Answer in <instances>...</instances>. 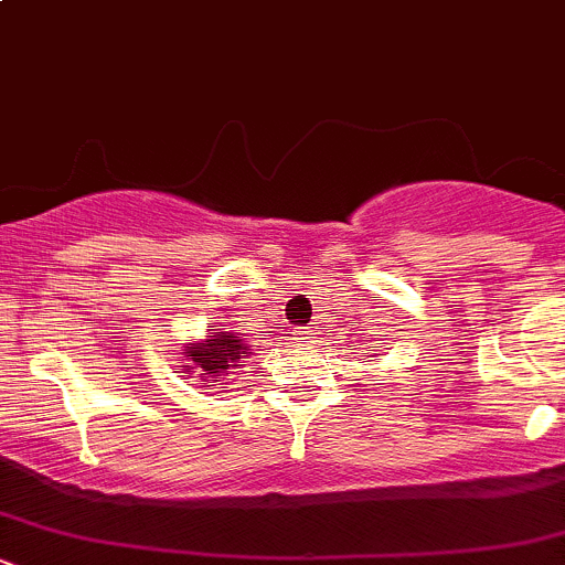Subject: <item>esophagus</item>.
Here are the masks:
<instances>
[{
	"mask_svg": "<svg viewBox=\"0 0 565 565\" xmlns=\"http://www.w3.org/2000/svg\"><path fill=\"white\" fill-rule=\"evenodd\" d=\"M313 334H316V329H310V327L295 329V342H300V345H308V342H313Z\"/></svg>",
	"mask_w": 565,
	"mask_h": 565,
	"instance_id": "34e87169",
	"label": "esophagus"
}]
</instances>
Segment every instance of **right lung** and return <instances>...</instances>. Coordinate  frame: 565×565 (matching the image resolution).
<instances>
[{
    "mask_svg": "<svg viewBox=\"0 0 565 565\" xmlns=\"http://www.w3.org/2000/svg\"><path fill=\"white\" fill-rule=\"evenodd\" d=\"M246 355H252V345L236 332L210 329L204 340H191L183 345V377L196 380L199 387L228 385L223 380L242 372Z\"/></svg>",
    "mask_w": 565,
    "mask_h": 565,
    "instance_id": "right-lung-1",
    "label": "right lung"
}]
</instances>
